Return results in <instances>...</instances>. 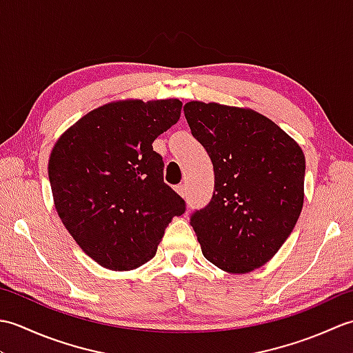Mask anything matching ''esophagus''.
<instances>
[{
	"mask_svg": "<svg viewBox=\"0 0 353 353\" xmlns=\"http://www.w3.org/2000/svg\"><path fill=\"white\" fill-rule=\"evenodd\" d=\"M176 191H177V194H179V196H181L182 199H185V197H186V186H185V185H179V186H176Z\"/></svg>",
	"mask_w": 353,
	"mask_h": 353,
	"instance_id": "1",
	"label": "esophagus"
}]
</instances>
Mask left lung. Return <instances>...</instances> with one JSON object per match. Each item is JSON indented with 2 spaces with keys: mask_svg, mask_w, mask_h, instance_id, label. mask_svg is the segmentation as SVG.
Returning a JSON list of instances; mask_svg holds the SVG:
<instances>
[{
  "mask_svg": "<svg viewBox=\"0 0 353 353\" xmlns=\"http://www.w3.org/2000/svg\"><path fill=\"white\" fill-rule=\"evenodd\" d=\"M183 112L215 174L211 203L191 216L201 252L223 272L250 273L274 256L296 226L305 154L279 125L249 108L190 101Z\"/></svg>",
  "mask_w": 353,
  "mask_h": 353,
  "instance_id": "obj_1",
  "label": "left lung"
}]
</instances>
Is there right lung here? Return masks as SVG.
I'll use <instances>...</instances> for the list:
<instances>
[{
	"mask_svg": "<svg viewBox=\"0 0 353 353\" xmlns=\"http://www.w3.org/2000/svg\"><path fill=\"white\" fill-rule=\"evenodd\" d=\"M181 110L177 99L112 101L81 117L51 150L56 211L80 249L104 268L145 264L172 216L185 212L152 145Z\"/></svg>",
	"mask_w": 353,
	"mask_h": 353,
	"instance_id": "obj_1",
	"label": "right lung"
}]
</instances>
